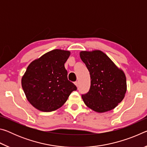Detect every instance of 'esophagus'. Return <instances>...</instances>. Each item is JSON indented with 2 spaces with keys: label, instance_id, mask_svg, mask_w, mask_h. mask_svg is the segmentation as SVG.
Wrapping results in <instances>:
<instances>
[{
  "label": "esophagus",
  "instance_id": "obj_1",
  "mask_svg": "<svg viewBox=\"0 0 147 147\" xmlns=\"http://www.w3.org/2000/svg\"><path fill=\"white\" fill-rule=\"evenodd\" d=\"M74 84H75V86H76V87H78V82H74Z\"/></svg>",
  "mask_w": 147,
  "mask_h": 147
}]
</instances>
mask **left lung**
Here are the masks:
<instances>
[{"instance_id": "1", "label": "left lung", "mask_w": 147, "mask_h": 147, "mask_svg": "<svg viewBox=\"0 0 147 147\" xmlns=\"http://www.w3.org/2000/svg\"><path fill=\"white\" fill-rule=\"evenodd\" d=\"M80 56L91 78L90 89L82 95L84 103L98 113L115 108L123 100L126 92L124 72L100 51H81Z\"/></svg>"}]
</instances>
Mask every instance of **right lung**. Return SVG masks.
<instances>
[{
	"label": "right lung",
	"mask_w": 147,
	"mask_h": 147,
	"mask_svg": "<svg viewBox=\"0 0 147 147\" xmlns=\"http://www.w3.org/2000/svg\"><path fill=\"white\" fill-rule=\"evenodd\" d=\"M71 53L55 49L35 59L21 80L27 100L41 111L56 110L63 105L76 86L68 80L64 64Z\"/></svg>",
	"instance_id": "right-lung-1"
}]
</instances>
